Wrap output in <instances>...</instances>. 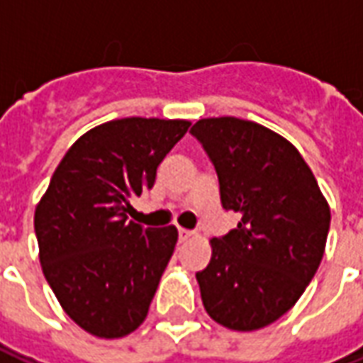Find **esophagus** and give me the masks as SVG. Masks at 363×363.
Returning a JSON list of instances; mask_svg holds the SVG:
<instances>
[{
    "label": "esophagus",
    "mask_w": 363,
    "mask_h": 363,
    "mask_svg": "<svg viewBox=\"0 0 363 363\" xmlns=\"http://www.w3.org/2000/svg\"><path fill=\"white\" fill-rule=\"evenodd\" d=\"M190 237H192V233H190V231H186V229H179V241H181V243L189 241Z\"/></svg>",
    "instance_id": "1"
}]
</instances>
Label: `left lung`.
<instances>
[{
	"instance_id": "8db88e82",
	"label": "left lung",
	"mask_w": 363,
	"mask_h": 363,
	"mask_svg": "<svg viewBox=\"0 0 363 363\" xmlns=\"http://www.w3.org/2000/svg\"><path fill=\"white\" fill-rule=\"evenodd\" d=\"M192 135L220 181L221 206L241 213L237 229L212 239L196 272L208 315L231 330H259L288 313L319 268L330 208L291 143L235 116L202 118Z\"/></svg>"
}]
</instances>
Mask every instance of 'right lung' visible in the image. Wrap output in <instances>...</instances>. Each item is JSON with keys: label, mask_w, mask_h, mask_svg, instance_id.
<instances>
[{"label": "right lung", "mask_w": 363, "mask_h": 363, "mask_svg": "<svg viewBox=\"0 0 363 363\" xmlns=\"http://www.w3.org/2000/svg\"><path fill=\"white\" fill-rule=\"evenodd\" d=\"M189 126L142 116L95 126L67 150L36 206L44 276L89 335L122 338L147 317L179 231L128 221L130 202L153 189L159 163Z\"/></svg>", "instance_id": "1"}]
</instances>
